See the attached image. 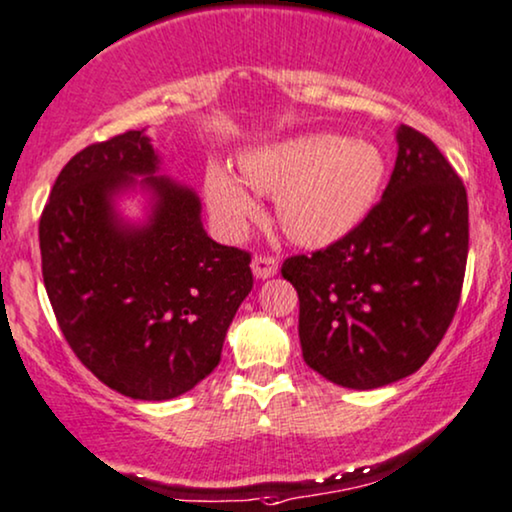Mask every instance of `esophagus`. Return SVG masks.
<instances>
[{
    "instance_id": "34e87169",
    "label": "esophagus",
    "mask_w": 512,
    "mask_h": 512,
    "mask_svg": "<svg viewBox=\"0 0 512 512\" xmlns=\"http://www.w3.org/2000/svg\"><path fill=\"white\" fill-rule=\"evenodd\" d=\"M276 271H278V260H274V257H255V260H252V274H255V278H271V276H276Z\"/></svg>"
}]
</instances>
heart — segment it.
Returning a JSON list of instances; mask_svg holds the SVG:
<instances>
[{
  "instance_id": "1",
  "label": "heart",
  "mask_w": 512,
  "mask_h": 512,
  "mask_svg": "<svg viewBox=\"0 0 512 512\" xmlns=\"http://www.w3.org/2000/svg\"><path fill=\"white\" fill-rule=\"evenodd\" d=\"M241 177L226 165H210L205 196L212 217L229 238H241L260 205L250 188L276 196V219L290 241L326 248L352 234L378 203L387 160L368 139L309 132L248 148Z\"/></svg>"
}]
</instances>
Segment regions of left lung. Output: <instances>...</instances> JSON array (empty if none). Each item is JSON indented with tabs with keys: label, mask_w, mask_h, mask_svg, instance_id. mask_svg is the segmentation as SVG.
<instances>
[{
	"label": "left lung",
	"mask_w": 512,
	"mask_h": 512,
	"mask_svg": "<svg viewBox=\"0 0 512 512\" xmlns=\"http://www.w3.org/2000/svg\"><path fill=\"white\" fill-rule=\"evenodd\" d=\"M394 137L390 184L364 222L281 269L300 297L304 361L349 390H375L416 373L461 300L465 186L425 134L401 125Z\"/></svg>",
	"instance_id": "1"
}]
</instances>
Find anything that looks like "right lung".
I'll return each mask as SVG.
<instances>
[{"mask_svg":"<svg viewBox=\"0 0 512 512\" xmlns=\"http://www.w3.org/2000/svg\"><path fill=\"white\" fill-rule=\"evenodd\" d=\"M200 212L146 129L87 146L51 189L44 288L77 359L125 397L167 401L208 378L252 290L250 255L212 241Z\"/></svg>","mask_w":512,"mask_h":512,"instance_id":"obj_1","label":"right lung"}]
</instances>
